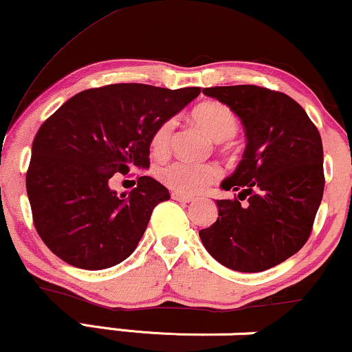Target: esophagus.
<instances>
[{"instance_id": "obj_1", "label": "esophagus", "mask_w": 352, "mask_h": 352, "mask_svg": "<svg viewBox=\"0 0 352 352\" xmlns=\"http://www.w3.org/2000/svg\"><path fill=\"white\" fill-rule=\"evenodd\" d=\"M172 199L177 200V201H182V204H192L193 199L188 195H182L179 192H172Z\"/></svg>"}]
</instances>
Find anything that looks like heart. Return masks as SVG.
<instances>
[{"label":"heart","mask_w":352,"mask_h":352,"mask_svg":"<svg viewBox=\"0 0 352 352\" xmlns=\"http://www.w3.org/2000/svg\"><path fill=\"white\" fill-rule=\"evenodd\" d=\"M192 117L197 124L201 125L215 140H230L236 135L240 122L235 112L227 104L218 100L201 102L192 111ZM175 120L167 119L153 131L151 139V151L153 155L162 157L168 152L172 145ZM157 177L182 195H197L204 192L210 184L220 177V168L215 164H195L187 160H173L170 164L160 165L157 168Z\"/></svg>","instance_id":"heart-1"}]
</instances>
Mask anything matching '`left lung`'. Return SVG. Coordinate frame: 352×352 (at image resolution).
I'll return each instance as SVG.
<instances>
[{
  "label": "left lung",
  "instance_id": "obj_1",
  "mask_svg": "<svg viewBox=\"0 0 352 352\" xmlns=\"http://www.w3.org/2000/svg\"><path fill=\"white\" fill-rule=\"evenodd\" d=\"M204 94L232 107L248 142L235 173L221 182L238 195L217 200V221L200 230V240L230 270L265 272L300 252L311 235L324 192L321 135L280 91L243 84L205 87Z\"/></svg>",
  "mask_w": 352,
  "mask_h": 352
}]
</instances>
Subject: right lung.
Segmentation results:
<instances>
[{
    "mask_svg": "<svg viewBox=\"0 0 352 352\" xmlns=\"http://www.w3.org/2000/svg\"><path fill=\"white\" fill-rule=\"evenodd\" d=\"M200 87L109 84L86 89L44 120L26 173L33 223L44 245L76 268H111L137 248L153 208L170 193L142 175L129 195L114 173L151 165V139Z\"/></svg>",
    "mask_w": 352,
    "mask_h": 352,
    "instance_id": "right-lung-1",
    "label": "right lung"
}]
</instances>
